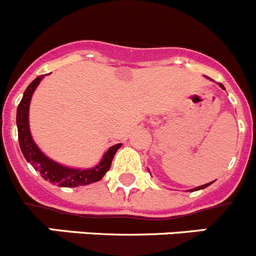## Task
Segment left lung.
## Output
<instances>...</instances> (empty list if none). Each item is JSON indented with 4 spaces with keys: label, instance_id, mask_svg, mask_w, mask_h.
I'll use <instances>...</instances> for the list:
<instances>
[{
    "label": "left lung",
    "instance_id": "1",
    "mask_svg": "<svg viewBox=\"0 0 256 256\" xmlns=\"http://www.w3.org/2000/svg\"><path fill=\"white\" fill-rule=\"evenodd\" d=\"M218 85H220V86L222 88V89H225V88H224V85L221 84V82H218ZM212 182H214V181H212ZM212 182H210V184H202V186H198V187H196V188H194V190H190V191H192V192H194V191H197V190H202V188H206V187H208V186H210V184H212Z\"/></svg>",
    "mask_w": 256,
    "mask_h": 256
}]
</instances>
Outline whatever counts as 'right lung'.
Returning a JSON list of instances; mask_svg holds the SVG:
<instances>
[{
	"label": "right lung",
	"instance_id": "add662e5",
	"mask_svg": "<svg viewBox=\"0 0 256 256\" xmlns=\"http://www.w3.org/2000/svg\"><path fill=\"white\" fill-rule=\"evenodd\" d=\"M44 75L36 78L28 89L24 93L22 99L17 106L16 123L17 130H18V143H20L21 152L24 157L26 158L28 163L32 164L36 171L40 172L41 176L48 182L58 184L60 187H78L85 186V184H94L103 178L104 174L109 171L112 166L114 154L116 150L122 147L120 143L114 144L104 153L100 163L96 167L89 170H78L65 167L55 160L46 157L40 148L35 144L30 133V126H28V109H30V102L32 98V94L40 82L42 80Z\"/></svg>",
	"mask_w": 256,
	"mask_h": 256
}]
</instances>
